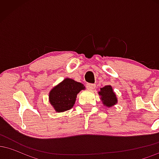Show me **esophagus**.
Wrapping results in <instances>:
<instances>
[{"mask_svg": "<svg viewBox=\"0 0 159 159\" xmlns=\"http://www.w3.org/2000/svg\"><path fill=\"white\" fill-rule=\"evenodd\" d=\"M86 87H87V88L88 89V90H93V89H95V87H96V85H95L94 84L87 83V84H86Z\"/></svg>", "mask_w": 159, "mask_h": 159, "instance_id": "34e87169", "label": "esophagus"}]
</instances>
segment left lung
I'll return each mask as SVG.
<instances>
[{"label": "left lung", "mask_w": 159, "mask_h": 159, "mask_svg": "<svg viewBox=\"0 0 159 159\" xmlns=\"http://www.w3.org/2000/svg\"><path fill=\"white\" fill-rule=\"evenodd\" d=\"M98 95L101 96L102 102L105 107H111L117 103V98L111 85L105 86L100 89Z\"/></svg>", "instance_id": "8db88e82"}]
</instances>
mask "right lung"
Segmentation results:
<instances>
[{
	"instance_id": "right-lung-1",
	"label": "right lung",
	"mask_w": 159,
	"mask_h": 159,
	"mask_svg": "<svg viewBox=\"0 0 159 159\" xmlns=\"http://www.w3.org/2000/svg\"><path fill=\"white\" fill-rule=\"evenodd\" d=\"M84 89V86L80 82L65 78L50 91L49 102L57 112H64L73 107L77 94Z\"/></svg>"
}]
</instances>
